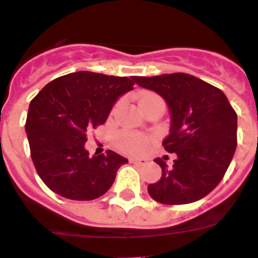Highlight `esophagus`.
<instances>
[{
  "label": "esophagus",
  "mask_w": 258,
  "mask_h": 258,
  "mask_svg": "<svg viewBox=\"0 0 258 258\" xmlns=\"http://www.w3.org/2000/svg\"><path fill=\"white\" fill-rule=\"evenodd\" d=\"M131 162L133 163V164H137V166H145V160L142 159H131Z\"/></svg>",
  "instance_id": "esophagus-1"
}]
</instances>
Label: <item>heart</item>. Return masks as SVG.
<instances>
[{
	"mask_svg": "<svg viewBox=\"0 0 258 258\" xmlns=\"http://www.w3.org/2000/svg\"><path fill=\"white\" fill-rule=\"evenodd\" d=\"M154 94H150V92H146L142 95L140 103L146 100V99L153 98ZM117 145L121 150L126 154H131V155H141L146 151L147 147V138L142 137L140 134L132 133V132H124L121 133L117 138Z\"/></svg>",
	"mask_w": 258,
	"mask_h": 258,
	"instance_id": "1",
	"label": "heart"
}]
</instances>
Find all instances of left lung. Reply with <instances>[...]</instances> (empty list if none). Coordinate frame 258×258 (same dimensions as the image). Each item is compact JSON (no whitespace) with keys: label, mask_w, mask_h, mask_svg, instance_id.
Wrapping results in <instances>:
<instances>
[{"label":"left lung","mask_w":258,"mask_h":258,"mask_svg":"<svg viewBox=\"0 0 258 258\" xmlns=\"http://www.w3.org/2000/svg\"><path fill=\"white\" fill-rule=\"evenodd\" d=\"M133 81L162 96L171 116L163 146L176 159L172 168L155 159L162 177L147 186L149 195L166 205L201 200L221 182L236 150L237 116L227 96L185 73L133 77Z\"/></svg>","instance_id":"1"}]
</instances>
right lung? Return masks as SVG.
<instances>
[{"label": "right lung", "instance_id": "1", "mask_svg": "<svg viewBox=\"0 0 258 258\" xmlns=\"http://www.w3.org/2000/svg\"><path fill=\"white\" fill-rule=\"evenodd\" d=\"M133 85V77L76 72L48 83L31 100L26 121L31 158L50 190L90 201L111 188L127 159L111 150L90 156L86 133L104 124L114 103Z\"/></svg>", "mask_w": 258, "mask_h": 258}]
</instances>
